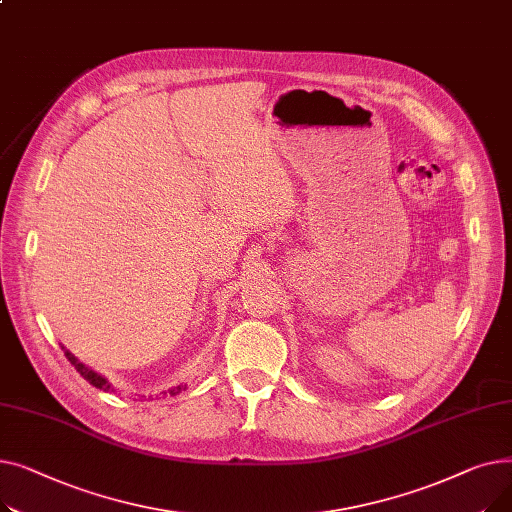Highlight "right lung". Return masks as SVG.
<instances>
[{
    "label": "right lung",
    "mask_w": 512,
    "mask_h": 512,
    "mask_svg": "<svg viewBox=\"0 0 512 512\" xmlns=\"http://www.w3.org/2000/svg\"><path fill=\"white\" fill-rule=\"evenodd\" d=\"M64 348V346H62ZM64 355H66V359L74 365V369L80 373V375H83V378L91 384V386H95V388H99V390H103V392H110V390H114L112 388V384L110 382H107L105 378H103V375H99L97 371H93V369H89V367H85V363H80L70 351H66V348H64ZM182 390H186V386H176V388H172V390H168L170 392V396H176V394H180Z\"/></svg>",
    "instance_id": "right-lung-1"
}]
</instances>
